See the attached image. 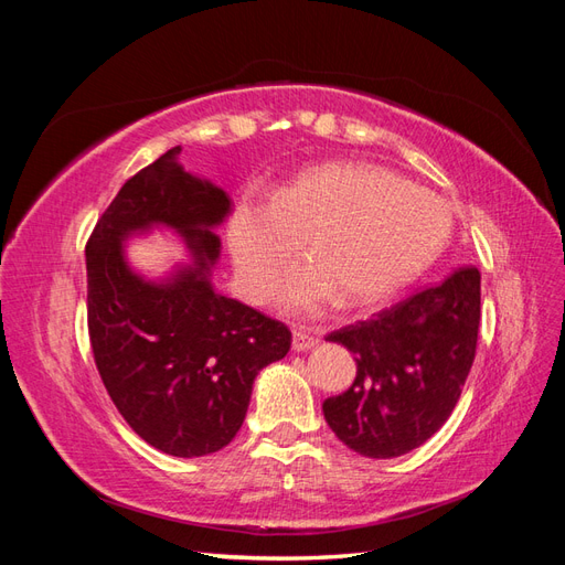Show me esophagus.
<instances>
[{"mask_svg":"<svg viewBox=\"0 0 565 565\" xmlns=\"http://www.w3.org/2000/svg\"><path fill=\"white\" fill-rule=\"evenodd\" d=\"M318 344V337H313V334H309L306 330H295L292 332V349L297 351V353H303V351H311L313 347Z\"/></svg>","mask_w":565,"mask_h":565,"instance_id":"obj_1","label":"esophagus"}]
</instances>
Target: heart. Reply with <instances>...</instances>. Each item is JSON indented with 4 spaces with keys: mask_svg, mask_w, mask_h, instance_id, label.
<instances>
[{
    "mask_svg": "<svg viewBox=\"0 0 565 565\" xmlns=\"http://www.w3.org/2000/svg\"><path fill=\"white\" fill-rule=\"evenodd\" d=\"M450 212L429 188L384 167L337 160L303 169L273 200H247L228 226V249L245 292L270 297L303 241L309 259L285 273L276 301L313 316L339 299L361 309L413 280L446 247Z\"/></svg>",
    "mask_w": 565,
    "mask_h": 565,
    "instance_id": "heart-1",
    "label": "heart"
}]
</instances>
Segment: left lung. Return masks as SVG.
<instances>
[{
  "mask_svg": "<svg viewBox=\"0 0 565 565\" xmlns=\"http://www.w3.org/2000/svg\"><path fill=\"white\" fill-rule=\"evenodd\" d=\"M481 273L473 266L409 295L370 320L332 332L355 355V380L322 403L353 452L401 457L429 440L455 409L476 355Z\"/></svg>",
  "mask_w": 565,
  "mask_h": 565,
  "instance_id": "left-lung-1",
  "label": "left lung"
}]
</instances>
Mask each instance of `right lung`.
<instances>
[{
    "mask_svg": "<svg viewBox=\"0 0 565 565\" xmlns=\"http://www.w3.org/2000/svg\"><path fill=\"white\" fill-rule=\"evenodd\" d=\"M179 152L131 177L98 218L87 243V316L119 415L164 455L202 457L241 431L256 374L287 355L292 332L214 287V231L231 198L185 172ZM158 227L180 235L186 259L152 279L130 266L126 245Z\"/></svg>",
    "mask_w": 565,
    "mask_h": 565,
    "instance_id": "right-lung-1",
    "label": "right lung"
}]
</instances>
